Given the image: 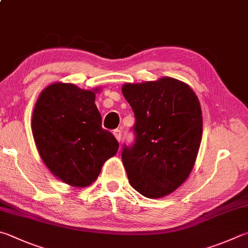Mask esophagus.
I'll return each instance as SVG.
<instances>
[{"label":"esophagus","instance_id":"obj_1","mask_svg":"<svg viewBox=\"0 0 248 248\" xmlns=\"http://www.w3.org/2000/svg\"><path fill=\"white\" fill-rule=\"evenodd\" d=\"M112 133H114L115 138L120 142V140H121V130L120 129H115L114 132H112Z\"/></svg>","mask_w":248,"mask_h":248}]
</instances>
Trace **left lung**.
<instances>
[{
  "mask_svg": "<svg viewBox=\"0 0 248 248\" xmlns=\"http://www.w3.org/2000/svg\"><path fill=\"white\" fill-rule=\"evenodd\" d=\"M123 94L136 117L134 142L121 152L129 182L148 199L168 195L195 164L202 132L199 98L186 83L168 77L124 84Z\"/></svg>",
  "mask_w": 248,
  "mask_h": 248,
  "instance_id": "left-lung-1",
  "label": "left lung"
}]
</instances>
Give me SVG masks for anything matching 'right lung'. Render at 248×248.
Returning <instances> with one entry per match:
<instances>
[{
	"label": "right lung",
	"instance_id": "1",
	"mask_svg": "<svg viewBox=\"0 0 248 248\" xmlns=\"http://www.w3.org/2000/svg\"><path fill=\"white\" fill-rule=\"evenodd\" d=\"M95 93L73 83H53L35 103L32 134L44 164L62 181L84 187L118 151L112 133L102 128Z\"/></svg>",
	"mask_w": 248,
	"mask_h": 248
}]
</instances>
